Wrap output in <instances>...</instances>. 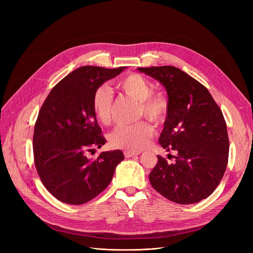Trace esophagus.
<instances>
[{
    "instance_id": "1",
    "label": "esophagus",
    "mask_w": 253,
    "mask_h": 253,
    "mask_svg": "<svg viewBox=\"0 0 253 253\" xmlns=\"http://www.w3.org/2000/svg\"><path fill=\"white\" fill-rule=\"evenodd\" d=\"M137 155H139V153L132 152V151H126L125 152V156L126 158H131V157H134V156H137Z\"/></svg>"
}]
</instances>
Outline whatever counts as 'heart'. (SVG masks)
Here are the masks:
<instances>
[{"instance_id": "1", "label": "heart", "mask_w": 253, "mask_h": 253, "mask_svg": "<svg viewBox=\"0 0 253 253\" xmlns=\"http://www.w3.org/2000/svg\"><path fill=\"white\" fill-rule=\"evenodd\" d=\"M117 87L126 95L138 101V116H144L156 125L166 120L169 111V100L163 93H153L151 82L139 74H129L117 81ZM112 91L102 85L93 96V110L97 119L103 125H110L113 118ZM154 127L148 121H139L134 125L119 126L110 135V142L114 148L127 151H140L150 143Z\"/></svg>"}]
</instances>
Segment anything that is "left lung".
<instances>
[{
	"mask_svg": "<svg viewBox=\"0 0 253 253\" xmlns=\"http://www.w3.org/2000/svg\"><path fill=\"white\" fill-rule=\"evenodd\" d=\"M137 70L167 90L169 111L159 143L168 152H177L171 165L157 156V165L149 175L152 187L180 205L205 200L218 186L228 164L229 139L223 113L209 90L179 68L166 65Z\"/></svg>",
	"mask_w": 253,
	"mask_h": 253,
	"instance_id": "1",
	"label": "left lung"
}]
</instances>
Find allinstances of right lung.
I'll return each instance as SVG.
<instances>
[{
  "label": "right lung",
  "instance_id": "add662e5",
  "mask_svg": "<svg viewBox=\"0 0 253 253\" xmlns=\"http://www.w3.org/2000/svg\"><path fill=\"white\" fill-rule=\"evenodd\" d=\"M126 68L79 67L45 99L35 126V165L44 187L60 202L82 205L93 200L125 159L120 150L102 152L95 159L86 153L106 141L93 110L95 90Z\"/></svg>",
  "mask_w": 253,
  "mask_h": 253
}]
</instances>
